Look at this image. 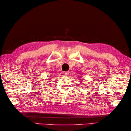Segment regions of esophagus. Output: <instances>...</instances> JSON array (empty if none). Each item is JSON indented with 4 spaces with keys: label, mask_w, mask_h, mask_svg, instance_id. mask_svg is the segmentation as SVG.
Returning a JSON list of instances; mask_svg holds the SVG:
<instances>
[{
    "label": "esophagus",
    "mask_w": 131,
    "mask_h": 131,
    "mask_svg": "<svg viewBox=\"0 0 131 131\" xmlns=\"http://www.w3.org/2000/svg\"><path fill=\"white\" fill-rule=\"evenodd\" d=\"M63 74L65 75H68L69 74V71H64Z\"/></svg>",
    "instance_id": "esophagus-1"
}]
</instances>
